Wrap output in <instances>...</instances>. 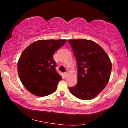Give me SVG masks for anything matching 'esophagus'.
<instances>
[{
  "instance_id": "esophagus-1",
  "label": "esophagus",
  "mask_w": 128,
  "mask_h": 128,
  "mask_svg": "<svg viewBox=\"0 0 128 128\" xmlns=\"http://www.w3.org/2000/svg\"><path fill=\"white\" fill-rule=\"evenodd\" d=\"M64 77H67V75H68V72H65L64 73Z\"/></svg>"
}]
</instances>
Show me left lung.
I'll return each mask as SVG.
<instances>
[{
  "label": "left lung",
  "mask_w": 128,
  "mask_h": 128,
  "mask_svg": "<svg viewBox=\"0 0 128 128\" xmlns=\"http://www.w3.org/2000/svg\"><path fill=\"white\" fill-rule=\"evenodd\" d=\"M78 66L77 84L69 88L74 96L82 100L96 97L107 86L112 63L105 51L98 44L87 40H69Z\"/></svg>",
  "instance_id": "1"
}]
</instances>
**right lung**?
Listing matches in <instances>:
<instances>
[{
  "label": "right lung",
  "mask_w": 128,
  "mask_h": 128,
  "mask_svg": "<svg viewBox=\"0 0 128 128\" xmlns=\"http://www.w3.org/2000/svg\"><path fill=\"white\" fill-rule=\"evenodd\" d=\"M66 41L36 40L21 54L17 63L18 76L24 86L32 94L44 96L56 90L62 78L55 69L53 55Z\"/></svg>",
  "instance_id": "1"
}]
</instances>
